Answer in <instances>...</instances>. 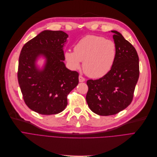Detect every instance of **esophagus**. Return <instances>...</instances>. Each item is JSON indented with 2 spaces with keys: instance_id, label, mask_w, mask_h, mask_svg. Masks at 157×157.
<instances>
[{
  "instance_id": "34e87169",
  "label": "esophagus",
  "mask_w": 157,
  "mask_h": 157,
  "mask_svg": "<svg viewBox=\"0 0 157 157\" xmlns=\"http://www.w3.org/2000/svg\"><path fill=\"white\" fill-rule=\"evenodd\" d=\"M78 80H79L80 82H84L86 80V78L84 77H83L82 75H79Z\"/></svg>"
}]
</instances>
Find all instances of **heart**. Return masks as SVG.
Returning a JSON list of instances; mask_svg holds the SVG:
<instances>
[{
  "label": "heart",
  "mask_w": 157,
  "mask_h": 157,
  "mask_svg": "<svg viewBox=\"0 0 157 157\" xmlns=\"http://www.w3.org/2000/svg\"><path fill=\"white\" fill-rule=\"evenodd\" d=\"M117 55L116 43L102 36L87 35L74 46V52L67 50L64 57L71 69L83 61V70L89 77L101 78L109 72Z\"/></svg>",
  "instance_id": "b5f03b06"
}]
</instances>
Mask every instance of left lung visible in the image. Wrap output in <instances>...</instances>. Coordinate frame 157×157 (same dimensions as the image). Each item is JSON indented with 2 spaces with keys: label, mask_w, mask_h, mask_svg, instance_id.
<instances>
[{
  "label": "left lung",
  "mask_w": 157,
  "mask_h": 157,
  "mask_svg": "<svg viewBox=\"0 0 157 157\" xmlns=\"http://www.w3.org/2000/svg\"><path fill=\"white\" fill-rule=\"evenodd\" d=\"M116 45L114 65L105 76L88 80L87 105L100 116L117 114L131 103L139 77V57L136 48L121 33L111 31Z\"/></svg>",
  "instance_id": "1"
}]
</instances>
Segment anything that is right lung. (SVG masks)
Segmentation results:
<instances>
[{
	"label": "right lung",
	"mask_w": 157,
	"mask_h": 157,
	"mask_svg": "<svg viewBox=\"0 0 157 157\" xmlns=\"http://www.w3.org/2000/svg\"><path fill=\"white\" fill-rule=\"evenodd\" d=\"M68 35L46 30L26 43L19 57L18 80L27 107L37 113H60L68 105L67 96L78 84V73L66 68L63 47ZM46 59L42 69L36 65Z\"/></svg>",
	"instance_id": "obj_1"
}]
</instances>
